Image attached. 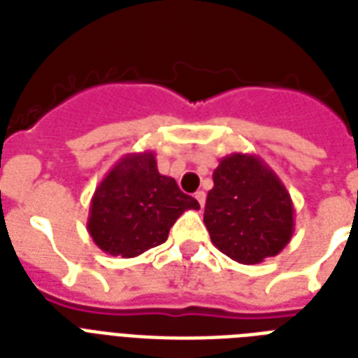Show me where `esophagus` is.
<instances>
[{
    "label": "esophagus",
    "instance_id": "esophagus-1",
    "mask_svg": "<svg viewBox=\"0 0 358 358\" xmlns=\"http://www.w3.org/2000/svg\"><path fill=\"white\" fill-rule=\"evenodd\" d=\"M195 199L196 202L201 204V208H204V204H206V193H204V191H196Z\"/></svg>",
    "mask_w": 358,
    "mask_h": 358
}]
</instances>
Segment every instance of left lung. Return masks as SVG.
Listing matches in <instances>:
<instances>
[{
  "instance_id": "8db88e82",
  "label": "left lung",
  "mask_w": 358,
  "mask_h": 358,
  "mask_svg": "<svg viewBox=\"0 0 358 358\" xmlns=\"http://www.w3.org/2000/svg\"><path fill=\"white\" fill-rule=\"evenodd\" d=\"M212 243L252 266L277 256L294 236V202L275 171L255 154L234 152L213 171L204 208Z\"/></svg>"
}]
</instances>
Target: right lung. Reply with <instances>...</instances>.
<instances>
[{
    "mask_svg": "<svg viewBox=\"0 0 358 358\" xmlns=\"http://www.w3.org/2000/svg\"><path fill=\"white\" fill-rule=\"evenodd\" d=\"M171 176L157 171L152 150L126 154L94 191L87 230L106 255L134 258L167 241L185 210H199Z\"/></svg>",
    "mask_w": 358,
    "mask_h": 358,
    "instance_id": "obj_1",
    "label": "right lung"
}]
</instances>
